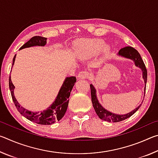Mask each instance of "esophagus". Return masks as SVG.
Segmentation results:
<instances>
[{
  "label": "esophagus",
  "instance_id": "obj_1",
  "mask_svg": "<svg viewBox=\"0 0 158 158\" xmlns=\"http://www.w3.org/2000/svg\"><path fill=\"white\" fill-rule=\"evenodd\" d=\"M77 77H78V79H87L88 77H89V73H88V72H85V71H81V72H80Z\"/></svg>",
  "mask_w": 158,
  "mask_h": 158
}]
</instances>
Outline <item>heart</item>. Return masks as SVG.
<instances>
[{"label": "heart", "mask_w": 158, "mask_h": 158, "mask_svg": "<svg viewBox=\"0 0 158 158\" xmlns=\"http://www.w3.org/2000/svg\"><path fill=\"white\" fill-rule=\"evenodd\" d=\"M105 42L101 39L81 40L76 44V51L79 57L85 58L92 56L97 53L103 47ZM104 52L109 51V47L105 46Z\"/></svg>", "instance_id": "b5f03b06"}]
</instances>
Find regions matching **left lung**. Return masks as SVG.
Masks as SVG:
<instances>
[{"label": "left lung", "instance_id": "1", "mask_svg": "<svg viewBox=\"0 0 158 158\" xmlns=\"http://www.w3.org/2000/svg\"><path fill=\"white\" fill-rule=\"evenodd\" d=\"M118 55L132 60L134 62H135V65L141 69L143 73V79L144 80V83H145L144 91H146V85L147 82V69L145 66V64H144L142 58L141 57L139 53L135 48H133L132 47H125L124 48H122V49L119 51ZM90 93H91V100L93 106L95 109L96 114H97V115L100 119L104 120V121H105L117 123L124 121V120L130 117L131 116H132V115L139 109L141 106V105L139 106H138V107L134 109L133 111L127 114L119 115L112 113V112L105 109L100 105V102H99L97 95H96V90L95 89V87L93 85V84L90 85ZM144 95H145V93H144Z\"/></svg>", "mask_w": 158, "mask_h": 158}]
</instances>
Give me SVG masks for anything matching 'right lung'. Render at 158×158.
I'll return each instance as SVG.
<instances>
[{"instance_id":"add662e5","label":"right lung","mask_w":158,"mask_h":158,"mask_svg":"<svg viewBox=\"0 0 158 158\" xmlns=\"http://www.w3.org/2000/svg\"><path fill=\"white\" fill-rule=\"evenodd\" d=\"M47 43V38L41 36H34L29 40L21 47L19 49H24L34 46H44ZM16 55L13 58L12 66L14 65L15 61ZM77 81L75 77H66L65 81L61 86L60 89L58 92V94L53 102V104L49 106L46 110L42 111L40 112H33L28 111L21 106L19 103L16 100L14 95L15 85H13L11 81V77H9V87L11 93L12 100L14 102L16 108L17 109L19 112L23 115L29 121L36 123L40 125H51L54 123L56 121H59L64 116L67 111L68 106L69 100L68 98L70 95L72 89L74 86V84Z\"/></svg>"}]
</instances>
